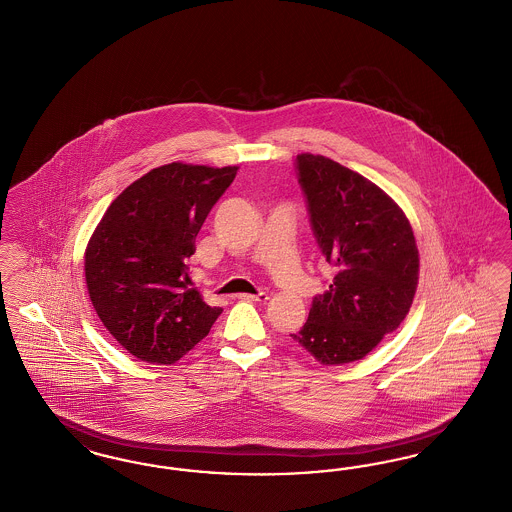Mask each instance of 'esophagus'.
Listing matches in <instances>:
<instances>
[{"instance_id": "esophagus-1", "label": "esophagus", "mask_w": 512, "mask_h": 512, "mask_svg": "<svg viewBox=\"0 0 512 512\" xmlns=\"http://www.w3.org/2000/svg\"><path fill=\"white\" fill-rule=\"evenodd\" d=\"M238 299H246V301H257V303H266L268 301V293L259 291V293H240Z\"/></svg>"}]
</instances>
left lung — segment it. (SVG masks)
Returning <instances> with one entry per match:
<instances>
[{
	"instance_id": "obj_1",
	"label": "left lung",
	"mask_w": 512,
	"mask_h": 512,
	"mask_svg": "<svg viewBox=\"0 0 512 512\" xmlns=\"http://www.w3.org/2000/svg\"><path fill=\"white\" fill-rule=\"evenodd\" d=\"M295 171L312 234L335 276L291 339L320 364L341 366L364 358L402 324L419 251L406 215L377 184L314 154H299Z\"/></svg>"
}]
</instances>
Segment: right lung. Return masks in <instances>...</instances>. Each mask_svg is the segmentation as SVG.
I'll return each instance as SVG.
<instances>
[{
    "instance_id": "add662e5",
    "label": "right lung",
    "mask_w": 512,
    "mask_h": 512,
    "mask_svg": "<svg viewBox=\"0 0 512 512\" xmlns=\"http://www.w3.org/2000/svg\"><path fill=\"white\" fill-rule=\"evenodd\" d=\"M238 167L167 164L129 184L85 249V282L112 337L150 364H173L209 333L221 307L188 289L186 259Z\"/></svg>"
}]
</instances>
